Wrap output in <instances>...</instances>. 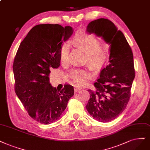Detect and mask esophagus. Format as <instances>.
Instances as JSON below:
<instances>
[{
  "label": "esophagus",
  "mask_w": 150,
  "mask_h": 150,
  "mask_svg": "<svg viewBox=\"0 0 150 150\" xmlns=\"http://www.w3.org/2000/svg\"><path fill=\"white\" fill-rule=\"evenodd\" d=\"M81 90V88H75L74 89V91L75 93H79Z\"/></svg>",
  "instance_id": "esophagus-1"
}]
</instances>
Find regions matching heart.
Masks as SVG:
<instances>
[{"instance_id":"1","label":"heart","mask_w":150,"mask_h":150,"mask_svg":"<svg viewBox=\"0 0 150 150\" xmlns=\"http://www.w3.org/2000/svg\"><path fill=\"white\" fill-rule=\"evenodd\" d=\"M71 42L86 54L87 60L91 65H98L104 63L106 55V49L101 45L99 39L95 35L87 33H77ZM70 50L69 44L67 42H64L60 47V59L61 63L64 65L69 62ZM70 76L77 85H83L91 78V75L83 70L74 69L70 71Z\"/></svg>"}]
</instances>
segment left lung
Listing matches in <instances>:
<instances>
[{"instance_id": "8db88e82", "label": "left lung", "mask_w": 150, "mask_h": 150, "mask_svg": "<svg viewBox=\"0 0 150 150\" xmlns=\"http://www.w3.org/2000/svg\"><path fill=\"white\" fill-rule=\"evenodd\" d=\"M86 31L101 37L110 44L109 64L102 69L94 84L96 91L88 90L90 98L86 106L94 119L108 122L124 111L130 99L135 78L134 55L123 33L109 20L91 21Z\"/></svg>"}]
</instances>
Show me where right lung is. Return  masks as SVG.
<instances>
[{"label": "right lung", "instance_id": "add662e5", "mask_svg": "<svg viewBox=\"0 0 150 150\" xmlns=\"http://www.w3.org/2000/svg\"><path fill=\"white\" fill-rule=\"evenodd\" d=\"M73 28L58 24L34 26L18 47L13 65L15 90L31 117L43 124L57 120L74 95L66 84L58 90L49 83L52 69L60 66V49Z\"/></svg>", "mask_w": 150, "mask_h": 150}]
</instances>
